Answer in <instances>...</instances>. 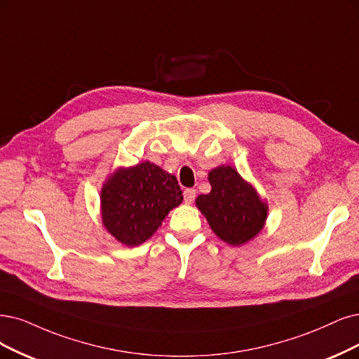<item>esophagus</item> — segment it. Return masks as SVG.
<instances>
[{
    "label": "esophagus",
    "instance_id": "34e87169",
    "mask_svg": "<svg viewBox=\"0 0 359 359\" xmlns=\"http://www.w3.org/2000/svg\"><path fill=\"white\" fill-rule=\"evenodd\" d=\"M195 196H196V191L192 189V188H188V189L183 191V200L187 204H192L194 200H195Z\"/></svg>",
    "mask_w": 359,
    "mask_h": 359
}]
</instances>
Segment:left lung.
<instances>
[{"label":"left lung","mask_w":359,"mask_h":359,"mask_svg":"<svg viewBox=\"0 0 359 359\" xmlns=\"http://www.w3.org/2000/svg\"><path fill=\"white\" fill-rule=\"evenodd\" d=\"M211 192L196 198L210 228L231 245H241L255 238L266 220L268 207L256 191L229 165L208 172Z\"/></svg>","instance_id":"8db88e82"}]
</instances>
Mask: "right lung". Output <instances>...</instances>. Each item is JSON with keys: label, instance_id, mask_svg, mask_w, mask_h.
I'll list each match as a JSON object with an SVG mask.
<instances>
[{"label": "right lung", "instance_id": "add662e5", "mask_svg": "<svg viewBox=\"0 0 359 359\" xmlns=\"http://www.w3.org/2000/svg\"><path fill=\"white\" fill-rule=\"evenodd\" d=\"M183 195L177 179L144 161L118 170L102 189L104 228L119 243L135 247L154 235Z\"/></svg>", "mask_w": 359, "mask_h": 359}]
</instances>
